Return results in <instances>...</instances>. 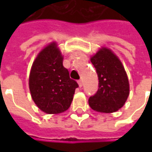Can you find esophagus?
Returning a JSON list of instances; mask_svg holds the SVG:
<instances>
[{"label":"esophagus","instance_id":"obj_1","mask_svg":"<svg viewBox=\"0 0 152 152\" xmlns=\"http://www.w3.org/2000/svg\"><path fill=\"white\" fill-rule=\"evenodd\" d=\"M78 85H79V87H82V80H79L78 81Z\"/></svg>","mask_w":152,"mask_h":152}]
</instances>
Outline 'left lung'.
Instances as JSON below:
<instances>
[{
    "instance_id": "1",
    "label": "left lung",
    "mask_w": 152,
    "mask_h": 152,
    "mask_svg": "<svg viewBox=\"0 0 152 152\" xmlns=\"http://www.w3.org/2000/svg\"><path fill=\"white\" fill-rule=\"evenodd\" d=\"M99 76V89L89 99L95 112L112 113L121 108L129 95L127 73L120 58L112 50L102 46L90 58Z\"/></svg>"
}]
</instances>
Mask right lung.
I'll list each match as a JSON object with an SVG mask.
<instances>
[{"label":"right lung","instance_id":"obj_1","mask_svg":"<svg viewBox=\"0 0 152 152\" xmlns=\"http://www.w3.org/2000/svg\"><path fill=\"white\" fill-rule=\"evenodd\" d=\"M63 62L59 47L53 41L38 53L31 67L28 84L31 99L46 114L66 111L78 87V84L70 78Z\"/></svg>","mask_w":152,"mask_h":152}]
</instances>
